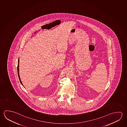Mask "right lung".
Masks as SVG:
<instances>
[{
	"label": "right lung",
	"mask_w": 127,
	"mask_h": 127,
	"mask_svg": "<svg viewBox=\"0 0 127 127\" xmlns=\"http://www.w3.org/2000/svg\"><path fill=\"white\" fill-rule=\"evenodd\" d=\"M20 59H19H19H18V67H17V72H18V77H19V79H20V83H21V84L23 86V85L22 83V82H21V79H20V74H19V61H20Z\"/></svg>",
	"instance_id": "right-lung-1"
}]
</instances>
